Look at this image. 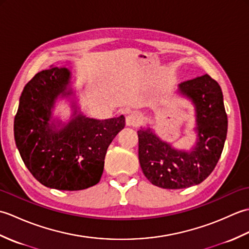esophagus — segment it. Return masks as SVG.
Returning a JSON list of instances; mask_svg holds the SVG:
<instances>
[{
    "mask_svg": "<svg viewBox=\"0 0 249 249\" xmlns=\"http://www.w3.org/2000/svg\"><path fill=\"white\" fill-rule=\"evenodd\" d=\"M140 118L138 114L136 113H129L127 116H126V124L128 126H137L139 124Z\"/></svg>",
    "mask_w": 249,
    "mask_h": 249,
    "instance_id": "obj_1",
    "label": "esophagus"
}]
</instances>
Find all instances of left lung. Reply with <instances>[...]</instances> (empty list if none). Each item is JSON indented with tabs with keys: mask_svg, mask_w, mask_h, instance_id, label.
<instances>
[{
	"mask_svg": "<svg viewBox=\"0 0 249 249\" xmlns=\"http://www.w3.org/2000/svg\"><path fill=\"white\" fill-rule=\"evenodd\" d=\"M177 94L194 106L197 139L189 150L176 149L161 140L149 124L138 130L142 171L153 185L166 189L203 182L219 160L228 130L223 92L209 75L178 84Z\"/></svg>",
	"mask_w": 249,
	"mask_h": 249,
	"instance_id": "left-lung-1",
	"label": "left lung"
}]
</instances>
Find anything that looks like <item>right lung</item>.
Here are the masks:
<instances>
[{
    "label": "right lung",
    "instance_id": "obj_1",
    "mask_svg": "<svg viewBox=\"0 0 249 249\" xmlns=\"http://www.w3.org/2000/svg\"><path fill=\"white\" fill-rule=\"evenodd\" d=\"M61 99L71 105L67 122L54 116ZM124 126V115L107 120L84 115L72 89L71 71L52 67L25 84L14 135L24 165L37 181L46 187L71 192L99 182L108 146Z\"/></svg>",
    "mask_w": 249,
    "mask_h": 249
}]
</instances>
